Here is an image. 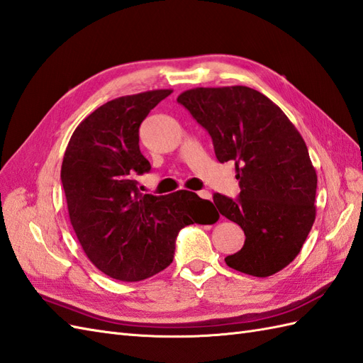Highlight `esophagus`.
<instances>
[{"label": "esophagus", "instance_id": "1", "mask_svg": "<svg viewBox=\"0 0 363 363\" xmlns=\"http://www.w3.org/2000/svg\"><path fill=\"white\" fill-rule=\"evenodd\" d=\"M197 196L201 197V199H205V200H211V192H208V191H199Z\"/></svg>", "mask_w": 363, "mask_h": 363}]
</instances>
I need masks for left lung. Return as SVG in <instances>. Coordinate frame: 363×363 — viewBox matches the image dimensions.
<instances>
[{"instance_id":"8db88e82","label":"left lung","mask_w":363,"mask_h":363,"mask_svg":"<svg viewBox=\"0 0 363 363\" xmlns=\"http://www.w3.org/2000/svg\"><path fill=\"white\" fill-rule=\"evenodd\" d=\"M177 101L211 135L217 160L235 163L240 194L212 196L246 237L226 264L255 277L284 269L315 218L317 175L303 138L279 106L251 87H197Z\"/></svg>"}]
</instances>
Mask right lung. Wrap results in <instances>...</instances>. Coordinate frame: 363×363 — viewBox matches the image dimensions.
Masks as SVG:
<instances>
[{
  "label": "right lung",
  "mask_w": 363,
  "mask_h": 363,
  "mask_svg": "<svg viewBox=\"0 0 363 363\" xmlns=\"http://www.w3.org/2000/svg\"><path fill=\"white\" fill-rule=\"evenodd\" d=\"M169 89L120 96L100 106L70 137L61 166L70 223L89 260L106 276L138 281L169 267L180 229L214 223L189 191L141 194L135 175L151 171L140 125Z\"/></svg>",
  "instance_id": "add662e5"
}]
</instances>
